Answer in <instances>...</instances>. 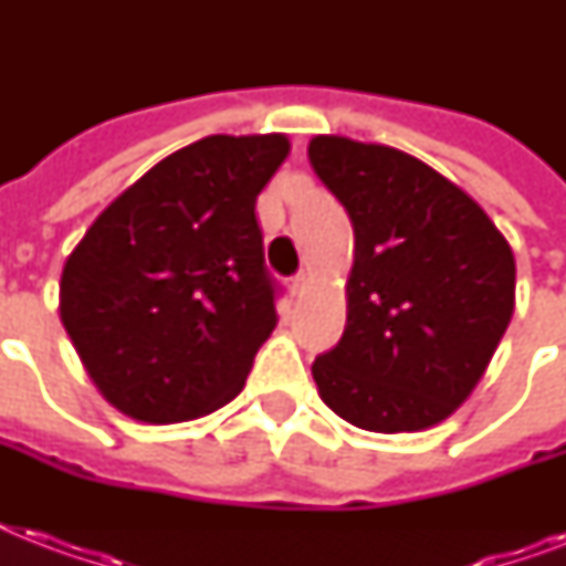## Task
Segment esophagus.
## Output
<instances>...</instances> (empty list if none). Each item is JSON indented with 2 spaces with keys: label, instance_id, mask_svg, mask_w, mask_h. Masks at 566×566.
<instances>
[{
  "label": "esophagus",
  "instance_id": "34e87169",
  "mask_svg": "<svg viewBox=\"0 0 566 566\" xmlns=\"http://www.w3.org/2000/svg\"><path fill=\"white\" fill-rule=\"evenodd\" d=\"M308 284H311V273H308V270H300V273L293 275L291 284H287V287H291L293 296H300V293L305 291V287H308Z\"/></svg>",
  "mask_w": 566,
  "mask_h": 566
}]
</instances>
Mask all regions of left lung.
<instances>
[{"mask_svg":"<svg viewBox=\"0 0 566 566\" xmlns=\"http://www.w3.org/2000/svg\"><path fill=\"white\" fill-rule=\"evenodd\" d=\"M308 158L355 231L344 337L311 364L319 399L358 429H431L473 394L509 328L514 252L413 155L317 135Z\"/></svg>","mask_w":566,"mask_h":566,"instance_id":"obj_1","label":"left lung"}]
</instances>
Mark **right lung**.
I'll use <instances>...</instances> for the list:
<instances>
[{"instance_id":"add662e5","label":"right lung","mask_w":566,"mask_h":566,"mask_svg":"<svg viewBox=\"0 0 566 566\" xmlns=\"http://www.w3.org/2000/svg\"><path fill=\"white\" fill-rule=\"evenodd\" d=\"M284 135H211L167 155L84 231L57 311L84 370L117 411L167 426L243 390L275 323L258 193Z\"/></svg>"}]
</instances>
